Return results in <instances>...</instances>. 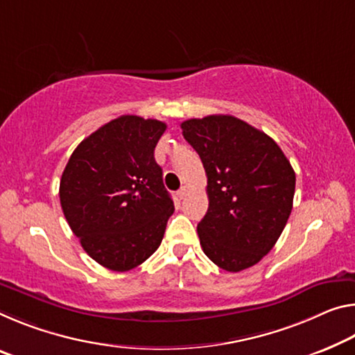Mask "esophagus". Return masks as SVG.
Returning <instances> with one entry per match:
<instances>
[{
  "instance_id": "1",
  "label": "esophagus",
  "mask_w": 355,
  "mask_h": 355,
  "mask_svg": "<svg viewBox=\"0 0 355 355\" xmlns=\"http://www.w3.org/2000/svg\"><path fill=\"white\" fill-rule=\"evenodd\" d=\"M187 194H188V187H182V188H180L178 193H177V196H178L180 199L187 198Z\"/></svg>"
}]
</instances>
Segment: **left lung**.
Returning <instances> with one entry per match:
<instances>
[{"mask_svg": "<svg viewBox=\"0 0 355 355\" xmlns=\"http://www.w3.org/2000/svg\"><path fill=\"white\" fill-rule=\"evenodd\" d=\"M207 173L208 210L200 246L226 272L250 268L273 248L288 223L295 172L272 137L232 115L182 123Z\"/></svg>", "mask_w": 355, "mask_h": 355, "instance_id": "1", "label": "left lung"}]
</instances>
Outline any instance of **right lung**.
I'll list each match as a JSON object with an SVG mask.
<instances>
[{
    "label": "right lung",
    "instance_id": "add662e5",
    "mask_svg": "<svg viewBox=\"0 0 355 355\" xmlns=\"http://www.w3.org/2000/svg\"><path fill=\"white\" fill-rule=\"evenodd\" d=\"M166 123L121 115L77 145L60 182L64 218L87 254L128 272L159 248L173 202L155 147Z\"/></svg>",
    "mask_w": 355,
    "mask_h": 355
}]
</instances>
